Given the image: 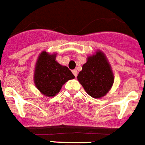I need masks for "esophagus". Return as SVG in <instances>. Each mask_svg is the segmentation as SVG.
Masks as SVG:
<instances>
[{"mask_svg":"<svg viewBox=\"0 0 145 145\" xmlns=\"http://www.w3.org/2000/svg\"><path fill=\"white\" fill-rule=\"evenodd\" d=\"M72 73L75 76V77H77V75H78V71H77V70H73Z\"/></svg>","mask_w":145,"mask_h":145,"instance_id":"1","label":"esophagus"}]
</instances>
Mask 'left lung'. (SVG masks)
Masks as SVG:
<instances>
[{
  "label": "left lung",
  "instance_id": "left-lung-1",
  "mask_svg": "<svg viewBox=\"0 0 145 145\" xmlns=\"http://www.w3.org/2000/svg\"><path fill=\"white\" fill-rule=\"evenodd\" d=\"M78 81L91 97L101 98L107 94L114 83V74L102 51L88 57L78 75Z\"/></svg>",
  "mask_w": 145,
  "mask_h": 145
}]
</instances>
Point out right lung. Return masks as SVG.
<instances>
[{
    "mask_svg": "<svg viewBox=\"0 0 145 145\" xmlns=\"http://www.w3.org/2000/svg\"><path fill=\"white\" fill-rule=\"evenodd\" d=\"M74 78V75L68 67L56 61V54H50L46 51L40 54L35 65L34 81L44 95L55 96L64 84Z\"/></svg>",
    "mask_w": 145,
    "mask_h": 145,
    "instance_id": "right-lung-1",
    "label": "right lung"
}]
</instances>
